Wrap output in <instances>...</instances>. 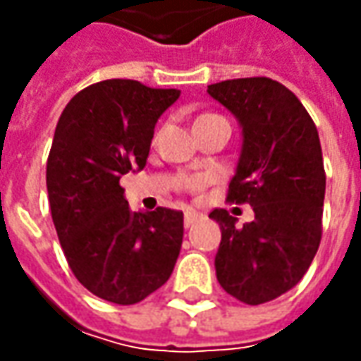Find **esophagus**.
<instances>
[{"instance_id": "1", "label": "esophagus", "mask_w": 361, "mask_h": 361, "mask_svg": "<svg viewBox=\"0 0 361 361\" xmlns=\"http://www.w3.org/2000/svg\"><path fill=\"white\" fill-rule=\"evenodd\" d=\"M197 219H201L199 213H195V211H187V213H185V227H190Z\"/></svg>"}]
</instances>
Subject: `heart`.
<instances>
[{"instance_id": "b5f03b06", "label": "heart", "mask_w": 361, "mask_h": 361, "mask_svg": "<svg viewBox=\"0 0 361 361\" xmlns=\"http://www.w3.org/2000/svg\"><path fill=\"white\" fill-rule=\"evenodd\" d=\"M207 116H209V114H207Z\"/></svg>"}]
</instances>
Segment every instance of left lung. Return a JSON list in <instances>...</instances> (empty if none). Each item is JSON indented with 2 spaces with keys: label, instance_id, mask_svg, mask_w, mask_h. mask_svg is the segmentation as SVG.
Wrapping results in <instances>:
<instances>
[{
  "label": "left lung",
  "instance_id": "left-lung-1",
  "mask_svg": "<svg viewBox=\"0 0 361 361\" xmlns=\"http://www.w3.org/2000/svg\"><path fill=\"white\" fill-rule=\"evenodd\" d=\"M207 92L243 128L227 201L249 202L255 213L243 227L227 209L209 215L221 227L216 279L247 305L267 303L301 281L319 249L326 197L319 134L298 96L271 78L225 80Z\"/></svg>",
  "mask_w": 361,
  "mask_h": 361
}]
</instances>
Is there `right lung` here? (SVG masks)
<instances>
[{
  "label": "right lung",
  "instance_id": "add662e5",
  "mask_svg": "<svg viewBox=\"0 0 361 361\" xmlns=\"http://www.w3.org/2000/svg\"><path fill=\"white\" fill-rule=\"evenodd\" d=\"M180 92L104 80L63 108L49 148L51 221L76 279L96 298L138 303L169 281L183 245V213H132L120 176L142 171L160 114Z\"/></svg>",
  "mask_w": 361,
  "mask_h": 361
}]
</instances>
